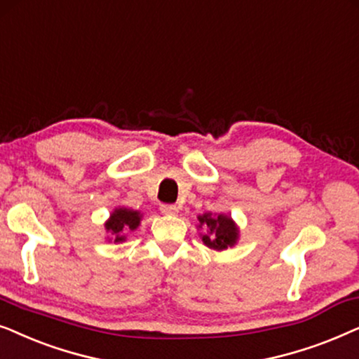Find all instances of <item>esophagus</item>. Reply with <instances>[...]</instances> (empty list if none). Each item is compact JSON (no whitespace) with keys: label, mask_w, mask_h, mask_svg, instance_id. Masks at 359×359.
<instances>
[{"label":"esophagus","mask_w":359,"mask_h":359,"mask_svg":"<svg viewBox=\"0 0 359 359\" xmlns=\"http://www.w3.org/2000/svg\"><path fill=\"white\" fill-rule=\"evenodd\" d=\"M161 212L164 215H177L179 213V207H175V205H161Z\"/></svg>","instance_id":"esophagus-1"}]
</instances>
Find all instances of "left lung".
<instances>
[{
    "label": "left lung",
    "instance_id": "8db88e82",
    "mask_svg": "<svg viewBox=\"0 0 359 359\" xmlns=\"http://www.w3.org/2000/svg\"><path fill=\"white\" fill-rule=\"evenodd\" d=\"M197 228L202 229L200 233L203 245L215 251H224L233 248L240 240V228L229 215L226 213H203L197 217Z\"/></svg>",
    "mask_w": 359,
    "mask_h": 359
}]
</instances>
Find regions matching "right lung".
<instances>
[{
  "instance_id": "obj_1",
  "label": "right lung",
  "mask_w": 359,
  "mask_h": 359,
  "mask_svg": "<svg viewBox=\"0 0 359 359\" xmlns=\"http://www.w3.org/2000/svg\"><path fill=\"white\" fill-rule=\"evenodd\" d=\"M142 213L140 210H133L126 207H116L109 213V218L104 222V231L108 233V241L124 243L126 235L130 231H135L141 224Z\"/></svg>"
}]
</instances>
